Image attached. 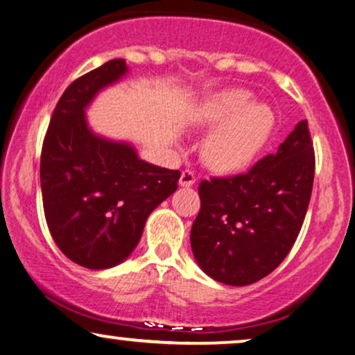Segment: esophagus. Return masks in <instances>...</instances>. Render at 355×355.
Returning <instances> with one entry per match:
<instances>
[{"instance_id":"esophagus-1","label":"esophagus","mask_w":355,"mask_h":355,"mask_svg":"<svg viewBox=\"0 0 355 355\" xmlns=\"http://www.w3.org/2000/svg\"><path fill=\"white\" fill-rule=\"evenodd\" d=\"M196 182V173L191 169H184L181 173V178H179V184L182 187H189Z\"/></svg>"}]
</instances>
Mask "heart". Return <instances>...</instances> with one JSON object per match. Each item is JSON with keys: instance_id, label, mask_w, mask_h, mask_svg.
I'll use <instances>...</instances> for the list:
<instances>
[{"instance_id": "heart-1", "label": "heart", "mask_w": 355, "mask_h": 355, "mask_svg": "<svg viewBox=\"0 0 355 355\" xmlns=\"http://www.w3.org/2000/svg\"><path fill=\"white\" fill-rule=\"evenodd\" d=\"M193 124L211 131L202 157L211 169L232 173L245 168L272 135L276 116L268 104L254 103L245 89H226L209 96L193 114Z\"/></svg>"}]
</instances>
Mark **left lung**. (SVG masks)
<instances>
[{
    "mask_svg": "<svg viewBox=\"0 0 355 355\" xmlns=\"http://www.w3.org/2000/svg\"><path fill=\"white\" fill-rule=\"evenodd\" d=\"M315 156L304 119L274 154L243 174L204 179L191 248L201 269L229 286L254 284L286 259L301 231Z\"/></svg>",
    "mask_w": 355,
    "mask_h": 355,
    "instance_id": "1",
    "label": "left lung"
}]
</instances>
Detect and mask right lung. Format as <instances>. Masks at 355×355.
Listing matches in <instances>:
<instances>
[{"instance_id": "1", "label": "right lung", "mask_w": 355, "mask_h": 355, "mask_svg": "<svg viewBox=\"0 0 355 355\" xmlns=\"http://www.w3.org/2000/svg\"><path fill=\"white\" fill-rule=\"evenodd\" d=\"M111 60L74 79L54 107L41 149L44 218L68 259L87 269L123 262L139 243L146 219L178 189L179 171L137 157L132 146L93 135L85 110L126 73Z\"/></svg>"}]
</instances>
